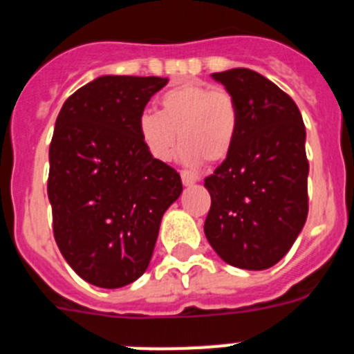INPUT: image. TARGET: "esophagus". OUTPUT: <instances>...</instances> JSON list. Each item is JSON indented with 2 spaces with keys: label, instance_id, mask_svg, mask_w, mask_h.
I'll list each match as a JSON object with an SVG mask.
<instances>
[{
  "label": "esophagus",
  "instance_id": "obj_1",
  "mask_svg": "<svg viewBox=\"0 0 354 354\" xmlns=\"http://www.w3.org/2000/svg\"><path fill=\"white\" fill-rule=\"evenodd\" d=\"M180 179H183L184 186H192V184H195L196 180H198V175L192 174V171L187 170H183L180 171Z\"/></svg>",
  "mask_w": 354,
  "mask_h": 354
}]
</instances>
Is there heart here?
I'll return each instance as SVG.
<instances>
[{
	"label": "heart",
	"mask_w": 354,
	"mask_h": 354,
	"mask_svg": "<svg viewBox=\"0 0 354 354\" xmlns=\"http://www.w3.org/2000/svg\"><path fill=\"white\" fill-rule=\"evenodd\" d=\"M158 102L159 113L145 109L136 124L150 158L168 161L177 142H183L179 159L192 168L204 159L220 162L230 154L239 131V108L228 90L186 81L162 92Z\"/></svg>",
	"instance_id": "heart-1"
}]
</instances>
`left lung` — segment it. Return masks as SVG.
<instances>
[{
	"mask_svg": "<svg viewBox=\"0 0 354 354\" xmlns=\"http://www.w3.org/2000/svg\"><path fill=\"white\" fill-rule=\"evenodd\" d=\"M239 108L230 154L205 177L204 232L227 264L261 271L294 245L308 214L305 124L296 102L250 68L212 74Z\"/></svg>",
	"mask_w": 354,
	"mask_h": 354,
	"instance_id": "1",
	"label": "left lung"
}]
</instances>
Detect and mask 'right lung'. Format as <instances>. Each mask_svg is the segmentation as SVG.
Listing matches in <instances>:
<instances>
[{
	"label": "right lung",
	"mask_w": 354,
	"mask_h": 354,
	"mask_svg": "<svg viewBox=\"0 0 354 354\" xmlns=\"http://www.w3.org/2000/svg\"><path fill=\"white\" fill-rule=\"evenodd\" d=\"M167 77L101 76L72 93L49 145L53 234L72 270L102 289L149 268L161 218L183 193L180 175L150 158L138 117Z\"/></svg>",
	"instance_id": "1"
}]
</instances>
